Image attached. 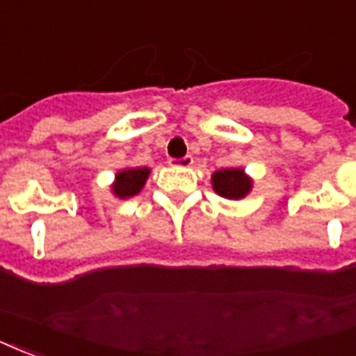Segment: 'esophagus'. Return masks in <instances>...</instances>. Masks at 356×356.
<instances>
[{
	"instance_id": "1",
	"label": "esophagus",
	"mask_w": 356,
	"mask_h": 356,
	"mask_svg": "<svg viewBox=\"0 0 356 356\" xmlns=\"http://www.w3.org/2000/svg\"><path fill=\"white\" fill-rule=\"evenodd\" d=\"M170 165L172 167H191L193 165V157L186 156L181 157V159H170Z\"/></svg>"
}]
</instances>
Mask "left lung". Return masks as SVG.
Masks as SVG:
<instances>
[{"mask_svg": "<svg viewBox=\"0 0 356 356\" xmlns=\"http://www.w3.org/2000/svg\"><path fill=\"white\" fill-rule=\"evenodd\" d=\"M212 189L223 199L240 200L251 193L253 178L244 168H219L212 175Z\"/></svg>", "mask_w": 356, "mask_h": 356, "instance_id": "left-lung-1", "label": "left lung"}]
</instances>
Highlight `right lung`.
<instances>
[{
	"label": "right lung",
	"instance_id": "add662e5",
	"mask_svg": "<svg viewBox=\"0 0 356 356\" xmlns=\"http://www.w3.org/2000/svg\"><path fill=\"white\" fill-rule=\"evenodd\" d=\"M152 168L148 167H125L118 170L114 181L111 184V191L118 199H129L143 191L144 184L148 180Z\"/></svg>",
	"mask_w": 356,
	"mask_h": 356
}]
</instances>
